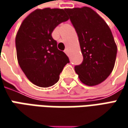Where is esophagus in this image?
I'll list each match as a JSON object with an SVG mask.
<instances>
[{
	"label": "esophagus",
	"mask_w": 128,
	"mask_h": 128,
	"mask_svg": "<svg viewBox=\"0 0 128 128\" xmlns=\"http://www.w3.org/2000/svg\"><path fill=\"white\" fill-rule=\"evenodd\" d=\"M64 52L66 54H67V55H69V50H68V48H66L65 50H64Z\"/></svg>",
	"instance_id": "obj_1"
}]
</instances>
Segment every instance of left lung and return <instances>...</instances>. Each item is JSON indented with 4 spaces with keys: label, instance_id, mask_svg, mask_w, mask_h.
Listing matches in <instances>:
<instances>
[{
    "label": "left lung",
    "instance_id": "obj_1",
    "mask_svg": "<svg viewBox=\"0 0 128 128\" xmlns=\"http://www.w3.org/2000/svg\"><path fill=\"white\" fill-rule=\"evenodd\" d=\"M79 37L83 62L75 66L80 80L87 86H95L112 72L117 45L112 31L102 18L89 7L66 8Z\"/></svg>",
    "mask_w": 128,
    "mask_h": 128
}]
</instances>
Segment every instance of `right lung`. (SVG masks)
<instances>
[{"instance_id":"obj_1","label":"right lung","mask_w":128,"mask_h":128,"mask_svg":"<svg viewBox=\"0 0 128 128\" xmlns=\"http://www.w3.org/2000/svg\"><path fill=\"white\" fill-rule=\"evenodd\" d=\"M68 20L66 8H46L31 12L20 26L16 36L18 62L28 80L36 86L56 84L70 62L52 36L54 28Z\"/></svg>"}]
</instances>
